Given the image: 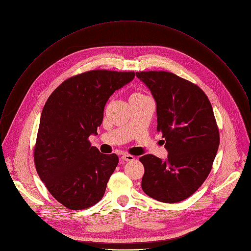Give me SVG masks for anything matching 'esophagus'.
<instances>
[{
    "label": "esophagus",
    "mask_w": 251,
    "mask_h": 251,
    "mask_svg": "<svg viewBox=\"0 0 251 251\" xmlns=\"http://www.w3.org/2000/svg\"><path fill=\"white\" fill-rule=\"evenodd\" d=\"M122 159H123L124 161H132V160L134 159V157H133L132 155H129V154H124V155L122 156Z\"/></svg>",
    "instance_id": "1"
}]
</instances>
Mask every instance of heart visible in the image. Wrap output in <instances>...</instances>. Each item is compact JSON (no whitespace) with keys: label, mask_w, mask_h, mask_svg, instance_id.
I'll return each instance as SVG.
<instances>
[{"label":"heart","mask_w":251,"mask_h":251,"mask_svg":"<svg viewBox=\"0 0 251 251\" xmlns=\"http://www.w3.org/2000/svg\"><path fill=\"white\" fill-rule=\"evenodd\" d=\"M140 96H142V95H140V94H134L132 97H140Z\"/></svg>","instance_id":"b5f03b06"}]
</instances>
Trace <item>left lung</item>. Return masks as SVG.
<instances>
[{
    "label": "left lung",
    "instance_id": "obj_1",
    "mask_svg": "<svg viewBox=\"0 0 251 251\" xmlns=\"http://www.w3.org/2000/svg\"><path fill=\"white\" fill-rule=\"evenodd\" d=\"M156 102L157 131L165 138L166 160L152 154L144 166L143 192L159 202L177 203L207 179L220 145L212 105L201 88L165 71L136 72Z\"/></svg>",
    "mask_w": 251,
    "mask_h": 251
}]
</instances>
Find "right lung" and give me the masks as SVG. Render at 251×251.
I'll list each match as a JSON object with an SVG mask.
<instances>
[{
	"instance_id": "add662e5",
	"label": "right lung",
	"mask_w": 251,
	"mask_h": 251,
	"mask_svg": "<svg viewBox=\"0 0 251 251\" xmlns=\"http://www.w3.org/2000/svg\"><path fill=\"white\" fill-rule=\"evenodd\" d=\"M134 72L92 70L65 80L49 96L34 146L37 174L49 193L70 210L94 206L105 194L119 157L88 140L98 134L110 97Z\"/></svg>"
}]
</instances>
